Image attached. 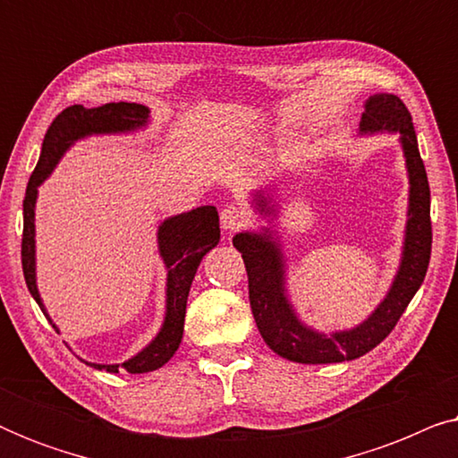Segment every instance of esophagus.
Instances as JSON below:
<instances>
[{
    "instance_id": "obj_1",
    "label": "esophagus",
    "mask_w": 458,
    "mask_h": 458,
    "mask_svg": "<svg viewBox=\"0 0 458 458\" xmlns=\"http://www.w3.org/2000/svg\"><path fill=\"white\" fill-rule=\"evenodd\" d=\"M250 225V210L242 204H227L221 210V227L229 233L240 231Z\"/></svg>"
}]
</instances>
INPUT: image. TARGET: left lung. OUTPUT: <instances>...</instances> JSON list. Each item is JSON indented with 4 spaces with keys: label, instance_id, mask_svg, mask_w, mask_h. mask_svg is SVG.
<instances>
[{
    "label": "left lung",
    "instance_id": "obj_1",
    "mask_svg": "<svg viewBox=\"0 0 458 458\" xmlns=\"http://www.w3.org/2000/svg\"><path fill=\"white\" fill-rule=\"evenodd\" d=\"M400 131L411 179V208L406 225L404 256L398 277L379 309L360 327L334 335H321L306 329L293 315L284 296V271L279 250L268 235L240 233L233 246L242 252L248 271V293L252 315L267 346L287 360L302 365H327V362L352 360L371 352L396 327L406 306L421 287L431 256V218L429 183L421 154H419L412 116L403 99L392 93L369 98L362 114L360 131ZM267 206L260 199V210Z\"/></svg>",
    "mask_w": 458,
    "mask_h": 458
}]
</instances>
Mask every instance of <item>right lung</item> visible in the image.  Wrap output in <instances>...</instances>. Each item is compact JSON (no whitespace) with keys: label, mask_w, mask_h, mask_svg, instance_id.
<instances>
[{"label":"right lung","mask_w":458,"mask_h":458,"mask_svg":"<svg viewBox=\"0 0 458 458\" xmlns=\"http://www.w3.org/2000/svg\"><path fill=\"white\" fill-rule=\"evenodd\" d=\"M148 121V108L141 104L129 102H112L104 104L99 108H83L74 104L62 110L58 116L49 124L46 137H43V148L39 162H37L33 174H30L27 193L22 202V273L30 296L37 300L43 315L47 317L43 309L39 292L35 285V198L37 185L52 173L55 162L64 149L71 146L79 137L91 133H116V131H129L140 127ZM221 240V229H218V212L215 206H202L185 215L173 216L162 223L158 229L160 254L166 262L168 281H166V318L162 325L160 334L149 344L146 350L133 359L123 362V365H93L96 369H104L108 373H148L160 369L165 362L171 360V356L177 352L181 337H183V321H185V306L190 287L196 275L199 260L204 254L212 250ZM49 318V317H47ZM52 327H58L52 323Z\"/></svg>","instance_id":"right-lung-1"}]
</instances>
